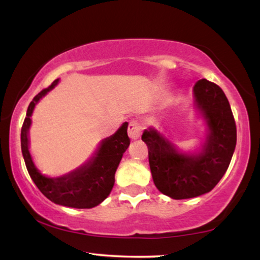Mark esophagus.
Masks as SVG:
<instances>
[{"instance_id":"esophagus-1","label":"esophagus","mask_w":260,"mask_h":260,"mask_svg":"<svg viewBox=\"0 0 260 260\" xmlns=\"http://www.w3.org/2000/svg\"><path fill=\"white\" fill-rule=\"evenodd\" d=\"M127 134H129V137L131 140H137V138L140 137L141 129L136 120H131L129 123V126H127Z\"/></svg>"}]
</instances>
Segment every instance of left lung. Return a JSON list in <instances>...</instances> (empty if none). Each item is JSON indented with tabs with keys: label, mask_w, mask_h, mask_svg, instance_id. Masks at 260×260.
<instances>
[{
	"label": "left lung",
	"mask_w": 260,
	"mask_h": 260,
	"mask_svg": "<svg viewBox=\"0 0 260 260\" xmlns=\"http://www.w3.org/2000/svg\"><path fill=\"white\" fill-rule=\"evenodd\" d=\"M193 94L195 109L206 124V137L197 150L182 151L154 126L142 135L155 186L175 200L211 191L229 168L237 144L236 122L221 88L200 79Z\"/></svg>",
	"instance_id": "obj_1"
}]
</instances>
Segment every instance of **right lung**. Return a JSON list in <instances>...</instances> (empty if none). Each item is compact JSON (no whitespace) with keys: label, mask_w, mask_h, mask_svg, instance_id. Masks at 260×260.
I'll return each instance as SVG.
<instances>
[{"label":"right lung","mask_w":260,"mask_h":260,"mask_svg":"<svg viewBox=\"0 0 260 260\" xmlns=\"http://www.w3.org/2000/svg\"><path fill=\"white\" fill-rule=\"evenodd\" d=\"M59 84V79L51 86L35 95L28 106L26 118L21 129V150L27 170L39 190L56 205L72 208H92L102 204L111 193L115 184V174L123 154L129 148L127 122L110 137L101 141L93 155L84 165L61 176L51 177L42 174L29 151V130L35 105Z\"/></svg>","instance_id":"add662e5"}]
</instances>
